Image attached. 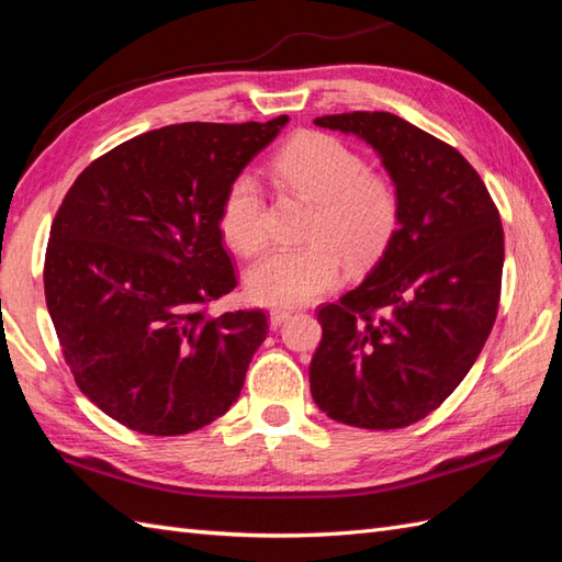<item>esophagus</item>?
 <instances>
[{"instance_id": "esophagus-1", "label": "esophagus", "mask_w": 562, "mask_h": 562, "mask_svg": "<svg viewBox=\"0 0 562 562\" xmlns=\"http://www.w3.org/2000/svg\"><path fill=\"white\" fill-rule=\"evenodd\" d=\"M290 316H292L290 308H272V312H270V328H280Z\"/></svg>"}]
</instances>
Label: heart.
Segmentation results:
<instances>
[{
    "label": "heart",
    "instance_id": "1",
    "mask_svg": "<svg viewBox=\"0 0 562 562\" xmlns=\"http://www.w3.org/2000/svg\"><path fill=\"white\" fill-rule=\"evenodd\" d=\"M272 176L296 195L314 202L306 246L280 248L260 258L246 274V292L268 306L314 302L336 290L342 260L367 268L384 254L401 217L396 183L369 171L352 147L324 133L292 137L272 159ZM224 241L244 256L268 244L266 202L254 176L241 173L226 186L220 205Z\"/></svg>",
    "mask_w": 562,
    "mask_h": 562
}]
</instances>
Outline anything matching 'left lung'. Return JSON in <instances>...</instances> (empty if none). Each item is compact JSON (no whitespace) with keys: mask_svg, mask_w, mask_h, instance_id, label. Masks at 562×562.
<instances>
[{"mask_svg":"<svg viewBox=\"0 0 562 562\" xmlns=\"http://www.w3.org/2000/svg\"><path fill=\"white\" fill-rule=\"evenodd\" d=\"M314 123L374 147L398 188L401 217L372 272L318 308L312 396L345 425L408 427L451 396L491 336L503 222L479 171L403 117L355 111Z\"/></svg>","mask_w":562,"mask_h":562,"instance_id":"obj_1","label":"left lung"}]
</instances>
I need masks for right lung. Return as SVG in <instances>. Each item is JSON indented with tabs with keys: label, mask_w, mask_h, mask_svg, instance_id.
<instances>
[{
	"label": "right lung",
	"mask_w": 562,
	"mask_h": 562,
	"mask_svg": "<svg viewBox=\"0 0 562 562\" xmlns=\"http://www.w3.org/2000/svg\"><path fill=\"white\" fill-rule=\"evenodd\" d=\"M288 121L137 135L91 161L55 214L43 280L59 348L83 396L135 432H195L244 389L268 316L207 314L236 288L220 205Z\"/></svg>",
	"instance_id": "obj_1"
}]
</instances>
